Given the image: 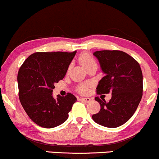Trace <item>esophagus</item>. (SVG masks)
Segmentation results:
<instances>
[{
    "label": "esophagus",
    "mask_w": 159,
    "mask_h": 159,
    "mask_svg": "<svg viewBox=\"0 0 159 159\" xmlns=\"http://www.w3.org/2000/svg\"><path fill=\"white\" fill-rule=\"evenodd\" d=\"M80 101H83V102H89L91 101V99L89 98H81L80 99Z\"/></svg>",
    "instance_id": "34e87169"
}]
</instances>
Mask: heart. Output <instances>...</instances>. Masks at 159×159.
I'll use <instances>...</instances> for the list:
<instances>
[{
	"mask_svg": "<svg viewBox=\"0 0 159 159\" xmlns=\"http://www.w3.org/2000/svg\"><path fill=\"white\" fill-rule=\"evenodd\" d=\"M80 61L85 68L89 66V65H90L91 64H92V63H96L95 62L94 58L89 53L82 54L80 57ZM88 86H89L88 84H82V85H80L79 91L81 93H85L88 90Z\"/></svg>",
	"mask_w": 159,
	"mask_h": 159,
	"instance_id": "1",
	"label": "heart"
}]
</instances>
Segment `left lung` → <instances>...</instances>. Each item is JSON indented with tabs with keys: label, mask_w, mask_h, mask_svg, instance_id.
<instances>
[{
	"label": "left lung",
	"mask_w": 159,
	"mask_h": 159,
	"mask_svg": "<svg viewBox=\"0 0 159 159\" xmlns=\"http://www.w3.org/2000/svg\"><path fill=\"white\" fill-rule=\"evenodd\" d=\"M105 76L99 82L97 94L111 93L109 102L95 98L100 110L92 115L97 124L116 128L131 118L139 106L143 92V75L139 63L120 50H100L94 53Z\"/></svg>",
	"instance_id": "obj_1"
}]
</instances>
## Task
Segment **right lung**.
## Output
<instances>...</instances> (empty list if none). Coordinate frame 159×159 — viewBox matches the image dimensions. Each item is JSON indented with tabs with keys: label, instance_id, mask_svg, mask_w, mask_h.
<instances>
[{
	"label": "right lung",
	"instance_id": "obj_1",
	"mask_svg": "<svg viewBox=\"0 0 159 159\" xmlns=\"http://www.w3.org/2000/svg\"><path fill=\"white\" fill-rule=\"evenodd\" d=\"M76 51L37 52L24 61L18 73V96L26 113L44 128L59 126L68 119L74 95L53 97L55 83L62 80Z\"/></svg>",
	"mask_w": 159,
	"mask_h": 159
}]
</instances>
